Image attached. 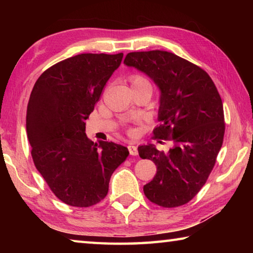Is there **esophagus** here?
Masks as SVG:
<instances>
[{
	"label": "esophagus",
	"instance_id": "obj_1",
	"mask_svg": "<svg viewBox=\"0 0 253 253\" xmlns=\"http://www.w3.org/2000/svg\"><path fill=\"white\" fill-rule=\"evenodd\" d=\"M128 151H129V154L131 156H136L138 154V151H137V147L134 146V145H128Z\"/></svg>",
	"mask_w": 253,
	"mask_h": 253
}]
</instances>
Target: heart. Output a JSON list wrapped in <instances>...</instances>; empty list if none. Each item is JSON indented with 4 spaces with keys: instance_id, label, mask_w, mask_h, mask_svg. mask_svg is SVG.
<instances>
[{
    "instance_id": "b5f03b06",
    "label": "heart",
    "mask_w": 253,
    "mask_h": 253,
    "mask_svg": "<svg viewBox=\"0 0 253 253\" xmlns=\"http://www.w3.org/2000/svg\"><path fill=\"white\" fill-rule=\"evenodd\" d=\"M131 85H136V84H149L148 80L146 78H144L142 76H134L131 77Z\"/></svg>"
}]
</instances>
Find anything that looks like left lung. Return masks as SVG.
<instances>
[{
	"instance_id": "1",
	"label": "left lung",
	"mask_w": 253,
	"mask_h": 253,
	"mask_svg": "<svg viewBox=\"0 0 253 253\" xmlns=\"http://www.w3.org/2000/svg\"><path fill=\"white\" fill-rule=\"evenodd\" d=\"M124 65L143 72L157 85L161 125L154 135L173 143L166 153L153 144L138 146L139 156L157 168L144 193L164 208L190 202L207 182L223 143V105L215 84L200 67L168 51L130 52Z\"/></svg>"
}]
</instances>
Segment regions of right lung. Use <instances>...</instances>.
Wrapping results in <instances>:
<instances>
[{
    "label": "right lung",
    "instance_id": "obj_1",
    "mask_svg": "<svg viewBox=\"0 0 253 253\" xmlns=\"http://www.w3.org/2000/svg\"><path fill=\"white\" fill-rule=\"evenodd\" d=\"M123 55L68 58L45 70L30 96L27 132L34 165L54 195L71 207L105 199L111 174L129 155L123 145L95 144L85 135V119Z\"/></svg>",
    "mask_w": 253,
    "mask_h": 253
}]
</instances>
